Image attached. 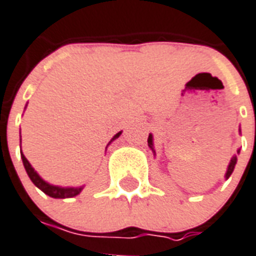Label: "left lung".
<instances>
[{
	"label": "left lung",
	"instance_id": "obj_1",
	"mask_svg": "<svg viewBox=\"0 0 256 256\" xmlns=\"http://www.w3.org/2000/svg\"><path fill=\"white\" fill-rule=\"evenodd\" d=\"M148 146H150V148H152V136H148ZM235 164H236V156H232V160H231L230 164H228V168H227L226 178H230V175L232 174V171H234V168H235Z\"/></svg>",
	"mask_w": 256,
	"mask_h": 256
}]
</instances>
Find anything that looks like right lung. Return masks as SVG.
Returning <instances> with one entry per match:
<instances>
[{"mask_svg": "<svg viewBox=\"0 0 256 256\" xmlns=\"http://www.w3.org/2000/svg\"><path fill=\"white\" fill-rule=\"evenodd\" d=\"M120 136V132L116 134V136H112V140H114L116 138ZM21 158H22V162H24V166H25V170L29 175V178L32 179V182L36 184V186L42 190L45 194H48L49 196L52 198H73L76 195H78L81 192L82 187H70V188H64V187H58V186H53V184H49V183H46L44 179L40 176V175L34 171V168H32V164H29V160H26L25 156L22 154L21 152Z\"/></svg>", "mask_w": 256, "mask_h": 256, "instance_id": "right-lung-1", "label": "right lung"}]
</instances>
